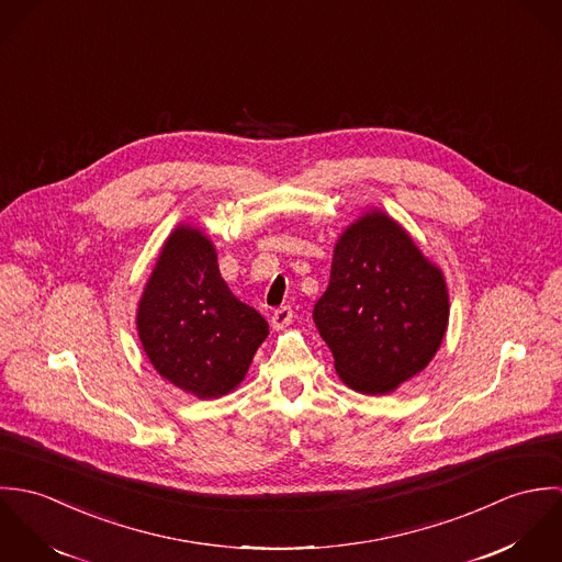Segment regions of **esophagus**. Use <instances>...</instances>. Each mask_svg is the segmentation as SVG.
<instances>
[{
	"label": "esophagus",
	"mask_w": 562,
	"mask_h": 562,
	"mask_svg": "<svg viewBox=\"0 0 562 562\" xmlns=\"http://www.w3.org/2000/svg\"><path fill=\"white\" fill-rule=\"evenodd\" d=\"M292 318H294V314H292V307H279V310H274L272 312V318H270V322H272V328H283V326H288L290 322H292Z\"/></svg>",
	"instance_id": "1"
}]
</instances>
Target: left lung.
Masks as SVG:
<instances>
[{"instance_id": "obj_1", "label": "left lung", "mask_w": 562, "mask_h": 562, "mask_svg": "<svg viewBox=\"0 0 562 562\" xmlns=\"http://www.w3.org/2000/svg\"><path fill=\"white\" fill-rule=\"evenodd\" d=\"M443 274L383 212L361 216L335 244L314 322L341 381L387 394L422 372L448 326Z\"/></svg>"}]
</instances>
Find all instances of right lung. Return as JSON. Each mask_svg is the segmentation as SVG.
Returning a JSON list of instances; mask_svg holds the SVG:
<instances>
[{"instance_id": "right-lung-1", "label": "right lung", "mask_w": 562, "mask_h": 562, "mask_svg": "<svg viewBox=\"0 0 562 562\" xmlns=\"http://www.w3.org/2000/svg\"><path fill=\"white\" fill-rule=\"evenodd\" d=\"M143 348L166 381L199 398L229 394L268 337V322L221 277L199 229L179 227L161 248L138 305Z\"/></svg>"}]
</instances>
